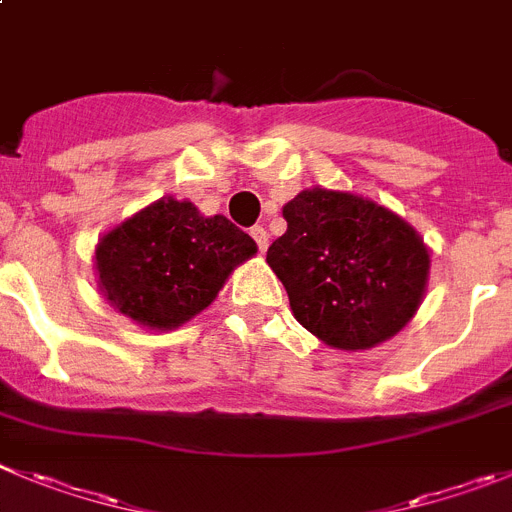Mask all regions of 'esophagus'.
<instances>
[{"instance_id":"obj_1","label":"esophagus","mask_w":512,"mask_h":512,"mask_svg":"<svg viewBox=\"0 0 512 512\" xmlns=\"http://www.w3.org/2000/svg\"><path fill=\"white\" fill-rule=\"evenodd\" d=\"M251 236H253V241H256V246H259L261 253H264L266 248H269V233H266L264 225H253Z\"/></svg>"}]
</instances>
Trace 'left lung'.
I'll list each match as a JSON object with an SVG mask.
<instances>
[{
    "instance_id": "left-lung-1",
    "label": "left lung",
    "mask_w": 512,
    "mask_h": 512,
    "mask_svg": "<svg viewBox=\"0 0 512 512\" xmlns=\"http://www.w3.org/2000/svg\"><path fill=\"white\" fill-rule=\"evenodd\" d=\"M266 253L302 327L337 350H368L409 325L429 251L403 218L353 192L312 187L284 205Z\"/></svg>"
}]
</instances>
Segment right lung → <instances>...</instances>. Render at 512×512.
I'll return each mask as SVG.
<instances>
[{
    "instance_id": "right-lung-1",
    "label": "right lung",
    "mask_w": 512,
    "mask_h": 512,
    "mask_svg": "<svg viewBox=\"0 0 512 512\" xmlns=\"http://www.w3.org/2000/svg\"><path fill=\"white\" fill-rule=\"evenodd\" d=\"M253 253V238L225 215L162 198L98 241V289L139 325L172 330L203 312Z\"/></svg>"
}]
</instances>
